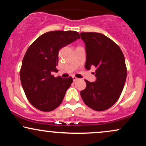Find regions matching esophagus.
Instances as JSON below:
<instances>
[{
	"instance_id": "esophagus-1",
	"label": "esophagus",
	"mask_w": 146,
	"mask_h": 146,
	"mask_svg": "<svg viewBox=\"0 0 146 146\" xmlns=\"http://www.w3.org/2000/svg\"><path fill=\"white\" fill-rule=\"evenodd\" d=\"M72 78H73V81H74V82L77 81V80H79L78 78H76V77H75V76H73V77H72Z\"/></svg>"
}]
</instances>
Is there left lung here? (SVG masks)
<instances>
[{"label": "left lung", "mask_w": 146, "mask_h": 146, "mask_svg": "<svg viewBox=\"0 0 146 146\" xmlns=\"http://www.w3.org/2000/svg\"><path fill=\"white\" fill-rule=\"evenodd\" d=\"M86 61L85 68H96V81L85 80L86 86L80 92L85 104L96 111L110 108L119 98L127 76L125 58L116 43L102 33L82 32Z\"/></svg>", "instance_id": "1"}]
</instances>
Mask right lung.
Wrapping results in <instances>:
<instances>
[{"mask_svg": "<svg viewBox=\"0 0 146 146\" xmlns=\"http://www.w3.org/2000/svg\"><path fill=\"white\" fill-rule=\"evenodd\" d=\"M74 31H53L41 35L29 46L23 58L20 78L29 102L37 109L52 111L61 104L73 78H55L59 50L80 39Z\"/></svg>", "mask_w": 146, "mask_h": 146, "instance_id": "1", "label": "right lung"}]
</instances>
